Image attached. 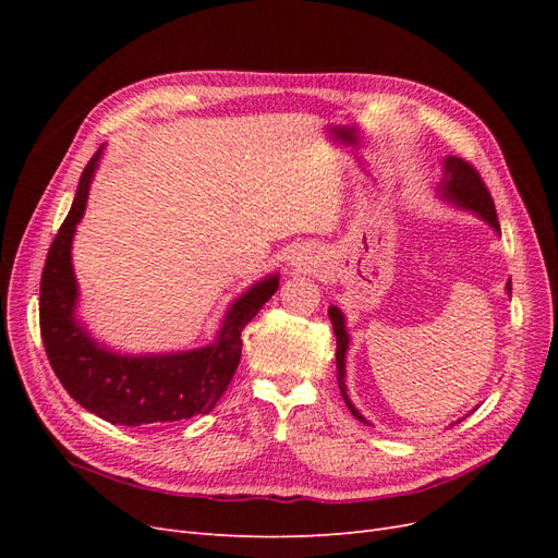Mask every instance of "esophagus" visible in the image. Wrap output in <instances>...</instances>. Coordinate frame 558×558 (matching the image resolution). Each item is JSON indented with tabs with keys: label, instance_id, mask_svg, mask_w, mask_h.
Segmentation results:
<instances>
[{
	"label": "esophagus",
	"instance_id": "1",
	"mask_svg": "<svg viewBox=\"0 0 558 558\" xmlns=\"http://www.w3.org/2000/svg\"><path fill=\"white\" fill-rule=\"evenodd\" d=\"M314 265L312 256H305V253H295V256L291 258V267L295 269H310Z\"/></svg>",
	"mask_w": 558,
	"mask_h": 558
}]
</instances>
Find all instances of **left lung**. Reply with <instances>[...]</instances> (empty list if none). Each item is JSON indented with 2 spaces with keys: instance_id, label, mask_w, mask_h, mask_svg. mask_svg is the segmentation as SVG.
<instances>
[{
  "instance_id": "1",
  "label": "left lung",
  "mask_w": 558,
  "mask_h": 558,
  "mask_svg": "<svg viewBox=\"0 0 558 558\" xmlns=\"http://www.w3.org/2000/svg\"><path fill=\"white\" fill-rule=\"evenodd\" d=\"M442 167H445V174H442L440 185H437V197L445 199L447 205H451L456 209H463V211L475 214L477 218H482L484 223H488L500 234L498 214H496V207H494L492 193L486 191V185L480 179L475 167L468 165L461 158H456V156H445ZM505 291H508V295H512V281L510 279H508V283H505ZM328 316L332 320V330H335V337H337L335 363H337V384H340V393H342V398L347 402L349 412L356 416L361 424L373 426L359 412L356 404H353L351 398H349V388H347V351H349V344H351V337H349V330H347V316H344V312L340 307H335V305L328 307ZM459 421H453V424H459Z\"/></svg>"
}]
</instances>
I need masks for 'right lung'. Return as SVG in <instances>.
Here are the masks:
<instances>
[{
	"label": "right lung",
	"mask_w": 558,
	"mask_h": 558,
	"mask_svg": "<svg viewBox=\"0 0 558 558\" xmlns=\"http://www.w3.org/2000/svg\"><path fill=\"white\" fill-rule=\"evenodd\" d=\"M105 146L81 174L72 209L48 248L41 291L39 326L46 356L56 377L81 408L118 426L172 424L207 414L240 365L242 330L279 289L272 272L230 302L216 337L197 349L162 353H121L95 340L78 318V283L72 265L76 226L86 214L90 183Z\"/></svg>",
	"instance_id": "add662e5"
}]
</instances>
